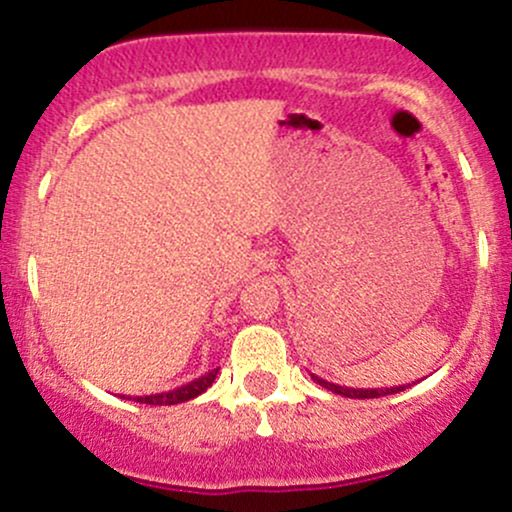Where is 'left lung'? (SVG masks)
I'll return each mask as SVG.
<instances>
[{
  "instance_id": "left-lung-1",
  "label": "left lung",
  "mask_w": 512,
  "mask_h": 512,
  "mask_svg": "<svg viewBox=\"0 0 512 512\" xmlns=\"http://www.w3.org/2000/svg\"><path fill=\"white\" fill-rule=\"evenodd\" d=\"M310 378L315 380L317 385H322L325 390H332L334 395H342V397H351V399H373V397H385V395H395V392H402L407 390L409 385H397V387H375V390H361V387H344V385H334V383H327V380H322L320 375L310 373Z\"/></svg>"
}]
</instances>
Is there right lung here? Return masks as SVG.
Here are the masks:
<instances>
[{
    "mask_svg": "<svg viewBox=\"0 0 512 512\" xmlns=\"http://www.w3.org/2000/svg\"><path fill=\"white\" fill-rule=\"evenodd\" d=\"M216 373H219V368L209 370V373L199 375V378L190 380V383L175 387V390H168V392H156V395H142V397H127L132 399V402H139V404H158V407H170V404H180V402H190V399H195L202 395V392H207L211 383L216 380ZM125 397V395H120Z\"/></svg>",
    "mask_w": 512,
    "mask_h": 512,
    "instance_id": "add662e5",
    "label": "right lung"
}]
</instances>
